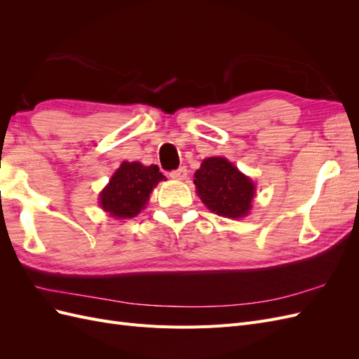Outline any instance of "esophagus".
Returning a JSON list of instances; mask_svg holds the SVG:
<instances>
[{
  "mask_svg": "<svg viewBox=\"0 0 359 359\" xmlns=\"http://www.w3.org/2000/svg\"><path fill=\"white\" fill-rule=\"evenodd\" d=\"M170 178L172 180H177V181H182V180H186L187 178V168L186 166H181V168H178L177 170H172L170 173Z\"/></svg>",
  "mask_w": 359,
  "mask_h": 359,
  "instance_id": "obj_1",
  "label": "esophagus"
}]
</instances>
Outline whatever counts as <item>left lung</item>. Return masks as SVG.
I'll use <instances>...</instances> for the list:
<instances>
[{"instance_id":"obj_1","label":"left lung","mask_w":359,"mask_h":359,"mask_svg":"<svg viewBox=\"0 0 359 359\" xmlns=\"http://www.w3.org/2000/svg\"><path fill=\"white\" fill-rule=\"evenodd\" d=\"M194 186L206 208L241 219L252 210L255 184L224 157H208L194 173Z\"/></svg>"}]
</instances>
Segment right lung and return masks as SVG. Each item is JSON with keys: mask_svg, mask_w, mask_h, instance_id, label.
Returning <instances> with one entry per match:
<instances>
[{"mask_svg": "<svg viewBox=\"0 0 359 359\" xmlns=\"http://www.w3.org/2000/svg\"><path fill=\"white\" fill-rule=\"evenodd\" d=\"M166 177L158 166L123 161L100 193V206L115 219H133L145 208L149 194Z\"/></svg>", "mask_w": 359, "mask_h": 359, "instance_id": "obj_1", "label": "right lung"}]
</instances>
